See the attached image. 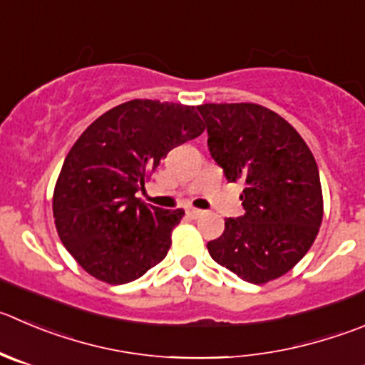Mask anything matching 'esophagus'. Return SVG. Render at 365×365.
Instances as JSON below:
<instances>
[{
	"label": "esophagus",
	"instance_id": "34e87169",
	"mask_svg": "<svg viewBox=\"0 0 365 365\" xmlns=\"http://www.w3.org/2000/svg\"><path fill=\"white\" fill-rule=\"evenodd\" d=\"M186 213H188L192 218H199V217H202L204 211L202 210H197V207H188V210H186Z\"/></svg>",
	"mask_w": 365,
	"mask_h": 365
}]
</instances>
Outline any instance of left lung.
Here are the masks:
<instances>
[{
  "label": "left lung",
  "instance_id": "obj_1",
  "mask_svg": "<svg viewBox=\"0 0 365 365\" xmlns=\"http://www.w3.org/2000/svg\"><path fill=\"white\" fill-rule=\"evenodd\" d=\"M207 147L231 182L245 185V213L225 218L222 237L207 242L218 265L244 281L269 283L308 252L322 222L317 163L289 121L258 103L197 106Z\"/></svg>",
  "mask_w": 365,
  "mask_h": 365
}]
</instances>
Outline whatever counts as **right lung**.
Here are the masks:
<instances>
[{"instance_id": "1", "label": "right lung", "mask_w": 365, "mask_h": 365, "mask_svg": "<svg viewBox=\"0 0 365 365\" xmlns=\"http://www.w3.org/2000/svg\"><path fill=\"white\" fill-rule=\"evenodd\" d=\"M204 133L193 106L130 100L96 118L68 152L53 190L58 238L88 274L123 284L163 262L182 210L141 202L161 159Z\"/></svg>"}]
</instances>
